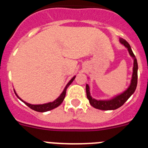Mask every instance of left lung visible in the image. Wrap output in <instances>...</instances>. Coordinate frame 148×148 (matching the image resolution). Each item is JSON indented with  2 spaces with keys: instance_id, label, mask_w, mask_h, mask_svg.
<instances>
[{
  "instance_id": "left-lung-1",
  "label": "left lung",
  "mask_w": 148,
  "mask_h": 148,
  "mask_svg": "<svg viewBox=\"0 0 148 148\" xmlns=\"http://www.w3.org/2000/svg\"><path fill=\"white\" fill-rule=\"evenodd\" d=\"M120 44L125 46L127 49L128 53L133 59V74H132V78L130 81V84L129 87L126 90L122 92L121 93L116 95L110 99H105V100H101V99H95L92 98L90 95V87L88 84L86 85V92H87V97L89 100V102L92 106L93 108L96 109L101 110H113L118 109L121 106L126 102L129 98L135 92L137 86V78H138V64H137V60L136 58V56L133 54L130 44L127 42L125 39H119Z\"/></svg>"
}]
</instances>
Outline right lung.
<instances>
[{
	"label": "right lung",
	"mask_w": 148,
	"mask_h": 148,
	"mask_svg": "<svg viewBox=\"0 0 148 148\" xmlns=\"http://www.w3.org/2000/svg\"><path fill=\"white\" fill-rule=\"evenodd\" d=\"M75 78V76H73V78L70 79V81L68 82L67 84L66 85V87H64V90H63V92L61 93V95H60L59 96H58V97L56 99V100H54L53 101H52V102H48V103H46V104H29V103H27V102H26V101H24L23 100H22V99H21L19 96H18V94L16 93V92H15V90H14V92H15V95H16L17 97L20 99L21 101H23V102L26 105L28 106L29 108H31V109L33 110L37 111V112L44 113V112H47V111L51 110H53V109H54V108H57V107H58V106H59L60 104L63 102V101H64V98H65V95H66V89H67V87H69L70 84H71L72 82L74 81Z\"/></svg>",
	"instance_id": "add662e5"
}]
</instances>
